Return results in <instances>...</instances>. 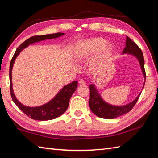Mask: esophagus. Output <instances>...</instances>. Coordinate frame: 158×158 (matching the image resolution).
I'll return each mask as SVG.
<instances>
[{
  "label": "esophagus",
  "instance_id": "1",
  "mask_svg": "<svg viewBox=\"0 0 158 158\" xmlns=\"http://www.w3.org/2000/svg\"><path fill=\"white\" fill-rule=\"evenodd\" d=\"M79 83L80 85H85L86 83H85V81L83 79H80L79 81Z\"/></svg>",
  "mask_w": 158,
  "mask_h": 158
}]
</instances>
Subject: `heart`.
Returning <instances> with one entry per match:
<instances>
[{
  "label": "heart",
  "mask_w": 158,
  "mask_h": 158,
  "mask_svg": "<svg viewBox=\"0 0 158 158\" xmlns=\"http://www.w3.org/2000/svg\"><path fill=\"white\" fill-rule=\"evenodd\" d=\"M107 41L102 38H94L85 41H80L77 43L75 51L74 58L76 60H82L94 55L103 49L102 53L97 57L93 62V66L99 67L102 66L112 52V48L108 46Z\"/></svg>",
  "instance_id": "1"
}]
</instances>
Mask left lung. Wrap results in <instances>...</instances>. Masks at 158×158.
<instances>
[{"label":"left lung","instance_id":"obj_1","mask_svg":"<svg viewBox=\"0 0 158 158\" xmlns=\"http://www.w3.org/2000/svg\"><path fill=\"white\" fill-rule=\"evenodd\" d=\"M123 53H127L131 54L138 59L140 63L141 70L145 77V83L146 80V73L145 70V61H144V57L141 49L136 43L132 41L128 36H126V48H124ZM145 85V84H144ZM90 90V96L89 100V106L92 111L99 117L103 119H115L116 117L123 115L124 114L128 113L136 105V102L138 101L140 92L139 96L133 100L132 102H130L127 105L123 106H113L106 103L105 100H103L101 96L98 94V90L96 89L95 85L94 84H90L89 85ZM144 88V85H143Z\"/></svg>","mask_w":158,"mask_h":158}]
</instances>
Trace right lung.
<instances>
[{"mask_svg": "<svg viewBox=\"0 0 158 158\" xmlns=\"http://www.w3.org/2000/svg\"><path fill=\"white\" fill-rule=\"evenodd\" d=\"M64 35V33L58 32L55 34H49L45 35L40 36H33L28 39L26 40L23 42L18 48L13 55L11 59V63L9 66V81H10V93L13 101L15 105L18 106V108L24 113L26 115L31 117L32 119L39 120V121H47L56 119L60 117L64 113L69 106V100L71 98L73 93L75 92L77 88V81H75L69 84L65 85L60 91L57 94L56 96L52 100H50L48 103L45 104L42 106H36V107H30L25 106L19 102L13 93V87H12V69L14 64L15 60L17 58L19 53L22 50L28 47L29 45L36 42L43 41L45 39H52L58 38L60 36Z\"/></svg>", "mask_w": 158, "mask_h": 158, "instance_id": "obj_1", "label": "right lung"}]
</instances>
